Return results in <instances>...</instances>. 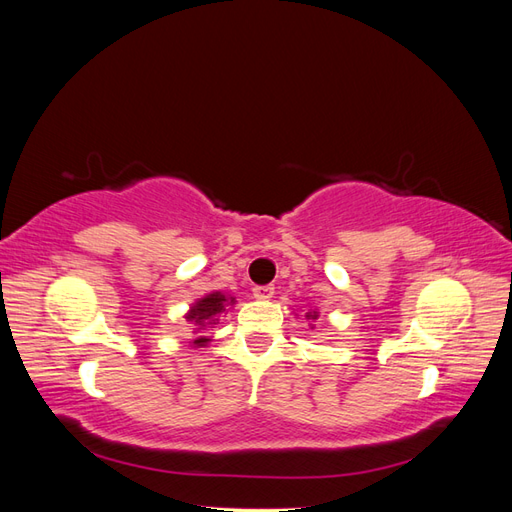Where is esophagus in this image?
<instances>
[{"mask_svg":"<svg viewBox=\"0 0 512 512\" xmlns=\"http://www.w3.org/2000/svg\"><path fill=\"white\" fill-rule=\"evenodd\" d=\"M273 286H256L252 292L258 301H269L273 297Z\"/></svg>","mask_w":512,"mask_h":512,"instance_id":"esophagus-1","label":"esophagus"}]
</instances>
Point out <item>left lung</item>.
Masks as SVG:
<instances>
[{"mask_svg":"<svg viewBox=\"0 0 512 512\" xmlns=\"http://www.w3.org/2000/svg\"><path fill=\"white\" fill-rule=\"evenodd\" d=\"M297 316V314H294ZM320 318V309L318 307H309V309H305V320H307V324H309V329H316V320Z\"/></svg>","mask_w":512,"mask_h":512,"instance_id":"left-lung-1","label":"left lung"}]
</instances>
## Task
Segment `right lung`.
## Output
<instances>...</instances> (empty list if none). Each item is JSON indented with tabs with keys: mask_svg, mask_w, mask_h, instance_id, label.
Instances as JSON below:
<instances>
[{
	"mask_svg": "<svg viewBox=\"0 0 512 512\" xmlns=\"http://www.w3.org/2000/svg\"><path fill=\"white\" fill-rule=\"evenodd\" d=\"M235 305H237V297H232V294H226L222 290H213V292L205 294V297L196 299L183 316L185 322L192 324L194 339L190 342V346L194 350L207 348L213 342L211 335H207V331H211L215 327V322H218L222 312H226V309L235 307Z\"/></svg>",
	"mask_w": 512,
	"mask_h": 512,
	"instance_id": "right-lung-1",
	"label": "right lung"
}]
</instances>
